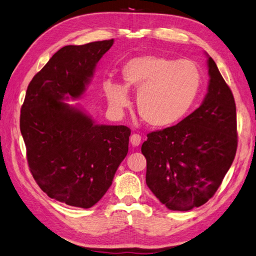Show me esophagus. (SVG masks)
Here are the masks:
<instances>
[{
  "mask_svg": "<svg viewBox=\"0 0 256 256\" xmlns=\"http://www.w3.org/2000/svg\"><path fill=\"white\" fill-rule=\"evenodd\" d=\"M130 142L133 147H138V146H140V142H142V136L140 134H133L132 136H130Z\"/></svg>",
  "mask_w": 256,
  "mask_h": 256,
  "instance_id": "obj_1",
  "label": "esophagus"
}]
</instances>
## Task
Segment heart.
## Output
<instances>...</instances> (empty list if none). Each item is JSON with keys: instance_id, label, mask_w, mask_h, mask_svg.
Here are the masks:
<instances>
[{"instance_id": "1", "label": "heart", "mask_w": 256, "mask_h": 256, "mask_svg": "<svg viewBox=\"0 0 256 256\" xmlns=\"http://www.w3.org/2000/svg\"><path fill=\"white\" fill-rule=\"evenodd\" d=\"M126 85L106 82L104 89L116 109L128 104V89L138 92L136 108L142 121L154 128L179 123L198 97L202 75L193 61L146 56L135 58L123 68Z\"/></svg>"}]
</instances>
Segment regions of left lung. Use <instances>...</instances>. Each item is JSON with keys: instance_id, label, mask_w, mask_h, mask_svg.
Listing matches in <instances>:
<instances>
[{"instance_id": "8db88e82", "label": "left lung", "mask_w": 256, "mask_h": 256, "mask_svg": "<svg viewBox=\"0 0 256 256\" xmlns=\"http://www.w3.org/2000/svg\"><path fill=\"white\" fill-rule=\"evenodd\" d=\"M207 66L208 89L200 108L176 126L147 134L142 145L147 186L171 210L186 212L205 204L236 156L234 94L210 56Z\"/></svg>"}]
</instances>
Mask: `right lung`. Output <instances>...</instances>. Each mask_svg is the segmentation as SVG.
Listing matches in <instances>:
<instances>
[{"label": "right lung", "mask_w": 256, "mask_h": 256, "mask_svg": "<svg viewBox=\"0 0 256 256\" xmlns=\"http://www.w3.org/2000/svg\"><path fill=\"white\" fill-rule=\"evenodd\" d=\"M114 39L65 46L29 82L20 110L27 162L39 188L56 200L89 208L101 200L128 155L130 130L99 126L78 106L98 61Z\"/></svg>", "instance_id": "add662e5"}]
</instances>
